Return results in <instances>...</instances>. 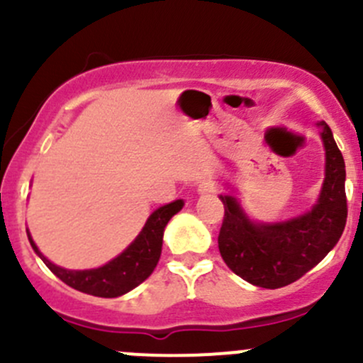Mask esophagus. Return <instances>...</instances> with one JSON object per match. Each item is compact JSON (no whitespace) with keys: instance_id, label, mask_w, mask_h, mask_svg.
<instances>
[{"instance_id":"34e87169","label":"esophagus","mask_w":363,"mask_h":363,"mask_svg":"<svg viewBox=\"0 0 363 363\" xmlns=\"http://www.w3.org/2000/svg\"><path fill=\"white\" fill-rule=\"evenodd\" d=\"M196 191H199V195L202 196H211L216 193V186L211 184V182H202V184H199Z\"/></svg>"}]
</instances>
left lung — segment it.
<instances>
[{
	"instance_id": "left-lung-1",
	"label": "left lung",
	"mask_w": 363,
	"mask_h": 363,
	"mask_svg": "<svg viewBox=\"0 0 363 363\" xmlns=\"http://www.w3.org/2000/svg\"><path fill=\"white\" fill-rule=\"evenodd\" d=\"M325 144V181L318 203L306 214L272 225L247 219L232 196H219L225 216L218 246L232 272L259 288L295 283L321 262L339 242L347 218L344 181L346 167L330 128L321 121Z\"/></svg>"
}]
</instances>
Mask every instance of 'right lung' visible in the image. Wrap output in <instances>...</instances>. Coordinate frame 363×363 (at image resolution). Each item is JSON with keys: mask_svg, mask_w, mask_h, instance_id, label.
I'll use <instances>...</instances> for the list:
<instances>
[{"mask_svg": "<svg viewBox=\"0 0 363 363\" xmlns=\"http://www.w3.org/2000/svg\"><path fill=\"white\" fill-rule=\"evenodd\" d=\"M184 202L175 200V202L163 205L156 208L149 216L147 223L138 233L137 239L130 244L117 258L108 262L107 265L100 269L91 270H67L50 263L42 252L38 251L36 244L33 242L31 235L28 233L31 247L36 255L43 259L47 267L63 281L68 286L82 291V294L104 296V298H113L128 294L130 290L137 288L138 284L144 283L152 270L156 269L161 256V246H163V232L167 223L170 221L172 216L177 214L182 208Z\"/></svg>", "mask_w": 363, "mask_h": 363, "instance_id": "add662e5", "label": "right lung"}]
</instances>
